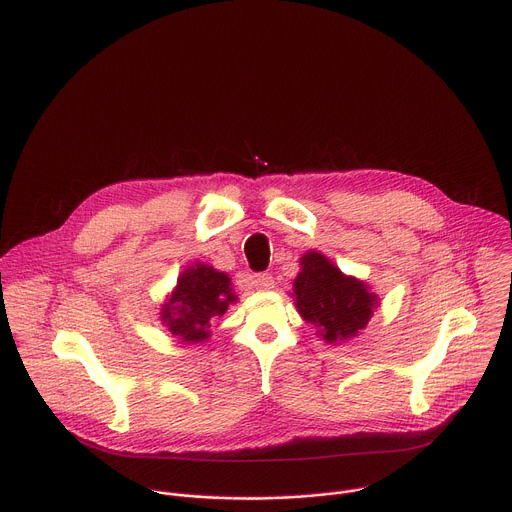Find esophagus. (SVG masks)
I'll return each instance as SVG.
<instances>
[{"label": "esophagus", "instance_id": "34e87169", "mask_svg": "<svg viewBox=\"0 0 512 512\" xmlns=\"http://www.w3.org/2000/svg\"><path fill=\"white\" fill-rule=\"evenodd\" d=\"M252 284L258 290H270V288H274V278L270 272H260V274L252 276Z\"/></svg>", "mask_w": 512, "mask_h": 512}]
</instances>
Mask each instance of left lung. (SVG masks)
<instances>
[{
  "label": "left lung",
  "instance_id": "obj_1",
  "mask_svg": "<svg viewBox=\"0 0 512 512\" xmlns=\"http://www.w3.org/2000/svg\"><path fill=\"white\" fill-rule=\"evenodd\" d=\"M294 280L296 306L304 320L320 328L324 340H344L362 330L372 316L374 296L356 278L344 276L322 254L302 256Z\"/></svg>",
  "mask_w": 512,
  "mask_h": 512
}]
</instances>
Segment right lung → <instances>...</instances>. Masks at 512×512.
<instances>
[{
    "mask_svg": "<svg viewBox=\"0 0 512 512\" xmlns=\"http://www.w3.org/2000/svg\"><path fill=\"white\" fill-rule=\"evenodd\" d=\"M236 296L230 278L212 266L196 264L180 278L176 292L164 306L162 320L182 342H200L210 336L212 320L228 310Z\"/></svg>",
    "mask_w": 512,
    "mask_h": 512,
    "instance_id": "right-lung-1",
    "label": "right lung"
}]
</instances>
